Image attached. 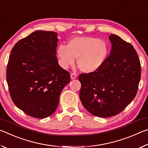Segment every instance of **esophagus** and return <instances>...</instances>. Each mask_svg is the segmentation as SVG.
Here are the masks:
<instances>
[{"label": "esophagus", "mask_w": 148, "mask_h": 148, "mask_svg": "<svg viewBox=\"0 0 148 148\" xmlns=\"http://www.w3.org/2000/svg\"><path fill=\"white\" fill-rule=\"evenodd\" d=\"M71 79H72L76 78V77H77V74H74V73H71Z\"/></svg>", "instance_id": "obj_1"}]
</instances>
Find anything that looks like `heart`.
Instances as JSON below:
<instances>
[{
	"instance_id": "obj_1",
	"label": "heart",
	"mask_w": 148,
	"mask_h": 148,
	"mask_svg": "<svg viewBox=\"0 0 148 148\" xmlns=\"http://www.w3.org/2000/svg\"><path fill=\"white\" fill-rule=\"evenodd\" d=\"M108 46L104 41L94 37H75L67 46L61 45L57 49L60 62L64 68L77 64L82 72L91 73L104 63L108 55Z\"/></svg>"
}]
</instances>
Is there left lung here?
Here are the masks:
<instances>
[{
  "label": "left lung",
  "mask_w": 148,
  "mask_h": 148,
  "mask_svg": "<svg viewBox=\"0 0 148 148\" xmlns=\"http://www.w3.org/2000/svg\"><path fill=\"white\" fill-rule=\"evenodd\" d=\"M112 49L102 66L81 74L79 98L94 116L109 117L121 112L137 93L141 77L140 59L132 45L117 35L109 36Z\"/></svg>",
  "instance_id": "8db88e82"
}]
</instances>
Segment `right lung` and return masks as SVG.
<instances>
[{
  "mask_svg": "<svg viewBox=\"0 0 148 148\" xmlns=\"http://www.w3.org/2000/svg\"><path fill=\"white\" fill-rule=\"evenodd\" d=\"M57 34L37 31L14 45L7 65L6 80L12 101L29 116L43 119L58 106L71 81L56 57Z\"/></svg>",
  "mask_w": 148,
  "mask_h": 148,
  "instance_id": "right-lung-1",
  "label": "right lung"
}]
</instances>
